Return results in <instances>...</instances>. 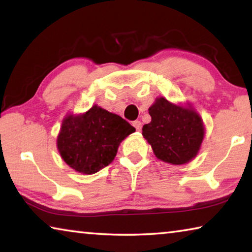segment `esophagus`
I'll return each mask as SVG.
<instances>
[{"label":"esophagus","mask_w":252,"mask_h":252,"mask_svg":"<svg viewBox=\"0 0 252 252\" xmlns=\"http://www.w3.org/2000/svg\"><path fill=\"white\" fill-rule=\"evenodd\" d=\"M132 125H133V126L135 127V130H136V131H140V130H141V127H142V123H141V121H139V120L133 121V123H132Z\"/></svg>","instance_id":"esophagus-1"}]
</instances>
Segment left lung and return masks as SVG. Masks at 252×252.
<instances>
[{
  "instance_id": "1",
  "label": "left lung",
  "mask_w": 252,
  "mask_h": 252,
  "mask_svg": "<svg viewBox=\"0 0 252 252\" xmlns=\"http://www.w3.org/2000/svg\"><path fill=\"white\" fill-rule=\"evenodd\" d=\"M151 122L142 134L151 144L157 158L172 164H183L197 155L204 135L201 118L194 110L157 99L149 109Z\"/></svg>"
}]
</instances>
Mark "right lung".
<instances>
[{
    "mask_svg": "<svg viewBox=\"0 0 252 252\" xmlns=\"http://www.w3.org/2000/svg\"><path fill=\"white\" fill-rule=\"evenodd\" d=\"M134 131L120 116L93 105L82 116L63 120L58 149L72 169L92 174L113 161L122 140Z\"/></svg>",
    "mask_w": 252,
    "mask_h": 252,
    "instance_id": "obj_1",
    "label": "right lung"
}]
</instances>
